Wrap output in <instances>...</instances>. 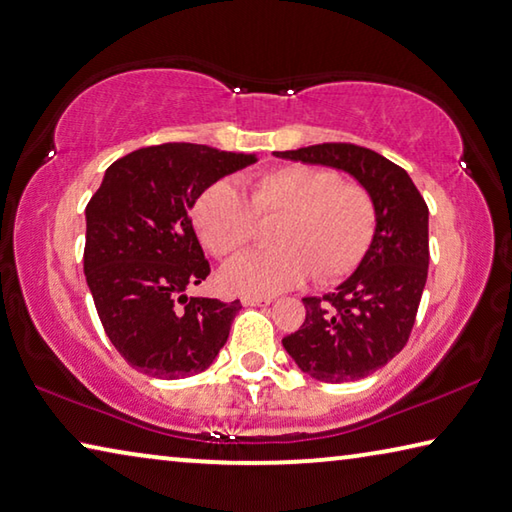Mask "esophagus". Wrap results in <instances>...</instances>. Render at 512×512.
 Masks as SVG:
<instances>
[{"label":"esophagus","mask_w":512,"mask_h":512,"mask_svg":"<svg viewBox=\"0 0 512 512\" xmlns=\"http://www.w3.org/2000/svg\"><path fill=\"white\" fill-rule=\"evenodd\" d=\"M241 303L246 307H257V305L273 303V298H269V296H241Z\"/></svg>","instance_id":"obj_1"}]
</instances>
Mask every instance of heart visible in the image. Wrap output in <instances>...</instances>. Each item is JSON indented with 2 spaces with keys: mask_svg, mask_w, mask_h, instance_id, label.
<instances>
[{
  "mask_svg": "<svg viewBox=\"0 0 512 512\" xmlns=\"http://www.w3.org/2000/svg\"><path fill=\"white\" fill-rule=\"evenodd\" d=\"M273 230L278 248L250 250L221 271L234 294H278L316 275L335 282L358 269L376 234V202L367 186L342 182L337 170L285 164L259 173L248 200L237 186L218 180L200 191L191 218L209 253L227 257L248 246L257 218L280 216Z\"/></svg>",
  "mask_w": 512,
  "mask_h": 512,
  "instance_id": "heart-1",
  "label": "heart"
}]
</instances>
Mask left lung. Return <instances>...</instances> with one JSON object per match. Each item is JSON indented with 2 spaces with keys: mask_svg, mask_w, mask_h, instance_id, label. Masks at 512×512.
Wrapping results in <instances>:
<instances>
[{
  "mask_svg": "<svg viewBox=\"0 0 512 512\" xmlns=\"http://www.w3.org/2000/svg\"><path fill=\"white\" fill-rule=\"evenodd\" d=\"M282 159L351 173L376 202V234L351 278L323 298L307 296L305 321L282 339L300 371L323 383L371 376L408 344L428 278V207L394 161L355 143L275 152Z\"/></svg>",
  "mask_w": 512,
  "mask_h": 512,
  "instance_id": "left-lung-1",
  "label": "left lung"
}]
</instances>
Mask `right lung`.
Returning <instances> with one entry per match:
<instances>
[{
  "label": "right lung",
  "instance_id": "1",
  "mask_svg": "<svg viewBox=\"0 0 512 512\" xmlns=\"http://www.w3.org/2000/svg\"><path fill=\"white\" fill-rule=\"evenodd\" d=\"M255 154L161 143L107 168L86 205L84 273L116 351L152 378L205 371L230 335L239 300L186 298L209 275L189 209L202 189Z\"/></svg>",
  "mask_w": 512,
  "mask_h": 512
}]
</instances>
